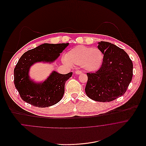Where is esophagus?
Masks as SVG:
<instances>
[{"instance_id":"obj_1","label":"esophagus","mask_w":146,"mask_h":146,"mask_svg":"<svg viewBox=\"0 0 146 146\" xmlns=\"http://www.w3.org/2000/svg\"><path fill=\"white\" fill-rule=\"evenodd\" d=\"M75 74L77 75H79V74H82V72L80 71H75Z\"/></svg>"}]
</instances>
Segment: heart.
<instances>
[{"instance_id": "obj_1", "label": "heart", "mask_w": 146, "mask_h": 146, "mask_svg": "<svg viewBox=\"0 0 146 146\" xmlns=\"http://www.w3.org/2000/svg\"><path fill=\"white\" fill-rule=\"evenodd\" d=\"M104 60V54L98 48L78 45L66 54L64 62L67 65H81L84 70L93 72L98 70Z\"/></svg>"}]
</instances>
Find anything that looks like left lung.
<instances>
[{
	"instance_id": "obj_1",
	"label": "left lung",
	"mask_w": 146,
	"mask_h": 146,
	"mask_svg": "<svg viewBox=\"0 0 146 146\" xmlns=\"http://www.w3.org/2000/svg\"><path fill=\"white\" fill-rule=\"evenodd\" d=\"M104 54L100 68L87 73L86 95L98 102H110L124 94L133 76V63L128 54L116 45L105 41L98 43Z\"/></svg>"
}]
</instances>
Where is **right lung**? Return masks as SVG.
I'll list each match as a JSON object with an SVG mask.
<instances>
[{"instance_id": "obj_1", "label": "right lung", "mask_w": 146, "mask_h": 146, "mask_svg": "<svg viewBox=\"0 0 146 146\" xmlns=\"http://www.w3.org/2000/svg\"><path fill=\"white\" fill-rule=\"evenodd\" d=\"M69 43L47 44L29 50L23 54L14 70V84L21 98L33 106L45 108L59 102L64 93L66 81L72 72L61 74L53 71L43 82L35 83L29 76V70L37 62L52 63Z\"/></svg>"}]
</instances>
